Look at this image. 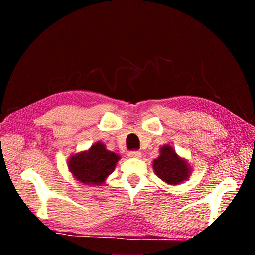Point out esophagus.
I'll return each instance as SVG.
<instances>
[{
	"instance_id": "34e87169",
	"label": "esophagus",
	"mask_w": 255,
	"mask_h": 255,
	"mask_svg": "<svg viewBox=\"0 0 255 255\" xmlns=\"http://www.w3.org/2000/svg\"><path fill=\"white\" fill-rule=\"evenodd\" d=\"M128 156L131 158H139L141 156V153L139 150H131V152L128 153Z\"/></svg>"
}]
</instances>
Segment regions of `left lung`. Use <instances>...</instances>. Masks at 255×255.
Returning a JSON list of instances; mask_svg holds the SVG:
<instances>
[{
	"instance_id": "obj_1",
	"label": "left lung",
	"mask_w": 255,
	"mask_h": 255,
	"mask_svg": "<svg viewBox=\"0 0 255 255\" xmlns=\"http://www.w3.org/2000/svg\"><path fill=\"white\" fill-rule=\"evenodd\" d=\"M153 170L163 182L170 185L182 183L191 174L188 162L180 157L171 145L159 148V156L153 161Z\"/></svg>"
}]
</instances>
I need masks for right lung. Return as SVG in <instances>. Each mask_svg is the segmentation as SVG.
<instances>
[{"mask_svg":"<svg viewBox=\"0 0 255 255\" xmlns=\"http://www.w3.org/2000/svg\"><path fill=\"white\" fill-rule=\"evenodd\" d=\"M120 159L118 154L110 152L101 141L94 143L88 150L72 155L68 170L75 180L86 185H102L114 172Z\"/></svg>","mask_w":255,"mask_h":255,"instance_id":"add662e5","label":"right lung"}]
</instances>
